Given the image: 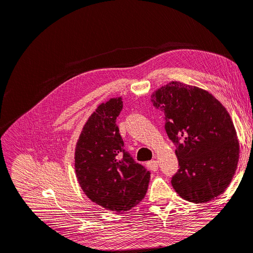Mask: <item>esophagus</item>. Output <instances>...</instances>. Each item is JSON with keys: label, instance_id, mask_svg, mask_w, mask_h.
<instances>
[{"label": "esophagus", "instance_id": "34e87169", "mask_svg": "<svg viewBox=\"0 0 253 253\" xmlns=\"http://www.w3.org/2000/svg\"><path fill=\"white\" fill-rule=\"evenodd\" d=\"M147 168L149 170L155 172L158 169V162L157 160H151V162L147 163Z\"/></svg>", "mask_w": 253, "mask_h": 253}]
</instances>
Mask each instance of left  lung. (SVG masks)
Listing matches in <instances>:
<instances>
[{"instance_id":"8db88e82","label":"left lung","mask_w":253,"mask_h":253,"mask_svg":"<svg viewBox=\"0 0 253 253\" xmlns=\"http://www.w3.org/2000/svg\"><path fill=\"white\" fill-rule=\"evenodd\" d=\"M151 102L164 113L165 129L176 147L174 190L196 204L223 193L239 160V142L226 109L208 91L177 81L153 93Z\"/></svg>"}]
</instances>
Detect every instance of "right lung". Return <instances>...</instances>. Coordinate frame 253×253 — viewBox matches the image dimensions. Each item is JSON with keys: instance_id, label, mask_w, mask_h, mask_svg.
<instances>
[{"instance_id": "1", "label": "right lung", "mask_w": 253, "mask_h": 253, "mask_svg": "<svg viewBox=\"0 0 253 253\" xmlns=\"http://www.w3.org/2000/svg\"><path fill=\"white\" fill-rule=\"evenodd\" d=\"M121 98L98 106L76 145L75 169L79 185L91 202L115 212L127 211L147 193L150 172L125 149L116 119Z\"/></svg>"}]
</instances>
